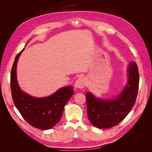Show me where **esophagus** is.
<instances>
[{
    "instance_id": "1",
    "label": "esophagus",
    "mask_w": 152,
    "mask_h": 152,
    "mask_svg": "<svg viewBox=\"0 0 152 152\" xmlns=\"http://www.w3.org/2000/svg\"><path fill=\"white\" fill-rule=\"evenodd\" d=\"M86 84V79L84 77H80L75 82V87L77 89H83Z\"/></svg>"
}]
</instances>
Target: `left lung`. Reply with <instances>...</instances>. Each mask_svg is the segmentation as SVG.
<instances>
[{"label":"left lung","instance_id":"left-lung-1","mask_svg":"<svg viewBox=\"0 0 152 152\" xmlns=\"http://www.w3.org/2000/svg\"><path fill=\"white\" fill-rule=\"evenodd\" d=\"M126 86L117 97L112 99L96 98L87 92L86 95L89 120L96 127L110 128L117 125L130 112L134 105L139 88L138 68L134 61L127 66Z\"/></svg>","mask_w":152,"mask_h":152}]
</instances>
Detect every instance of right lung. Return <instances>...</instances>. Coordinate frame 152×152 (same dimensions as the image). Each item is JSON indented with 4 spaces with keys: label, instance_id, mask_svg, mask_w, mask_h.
<instances>
[{
    "label": "right lung",
    "instance_id": "1",
    "mask_svg": "<svg viewBox=\"0 0 152 152\" xmlns=\"http://www.w3.org/2000/svg\"><path fill=\"white\" fill-rule=\"evenodd\" d=\"M25 48L17 54L11 72V89L14 104L30 125L49 129L60 121L65 104L74 93L72 86L62 87L48 97L35 98L23 92L18 85L16 65Z\"/></svg>",
    "mask_w": 152,
    "mask_h": 152
}]
</instances>
